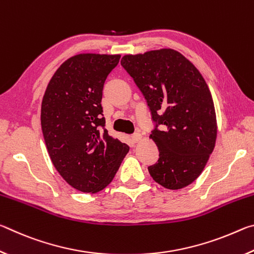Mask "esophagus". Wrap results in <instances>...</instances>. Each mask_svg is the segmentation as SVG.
Wrapping results in <instances>:
<instances>
[{"label": "esophagus", "mask_w": 254, "mask_h": 254, "mask_svg": "<svg viewBox=\"0 0 254 254\" xmlns=\"http://www.w3.org/2000/svg\"><path fill=\"white\" fill-rule=\"evenodd\" d=\"M132 141L134 143H136V142H139V141L141 140V134L140 133H134V134H132Z\"/></svg>", "instance_id": "obj_1"}]
</instances>
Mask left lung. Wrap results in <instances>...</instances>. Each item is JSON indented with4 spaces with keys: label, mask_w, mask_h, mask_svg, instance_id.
I'll return each instance as SVG.
<instances>
[{
    "label": "left lung",
    "mask_w": 254,
    "mask_h": 254,
    "mask_svg": "<svg viewBox=\"0 0 254 254\" xmlns=\"http://www.w3.org/2000/svg\"><path fill=\"white\" fill-rule=\"evenodd\" d=\"M121 65L142 93L151 113L159 159L148 167L168 189L190 185L204 170L216 141V115L198 69L173 49L127 55Z\"/></svg>",
    "instance_id": "1"
}]
</instances>
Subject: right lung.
Returning <instances> with one entry per match:
<instances>
[{
    "mask_svg": "<svg viewBox=\"0 0 254 254\" xmlns=\"http://www.w3.org/2000/svg\"><path fill=\"white\" fill-rule=\"evenodd\" d=\"M120 55L80 54L67 59L47 86L41 128L47 150L60 176L77 190L104 189L128 152L109 134L102 96Z\"/></svg>",
    "mask_w": 254,
    "mask_h": 254,
    "instance_id": "1",
    "label": "right lung"
}]
</instances>
